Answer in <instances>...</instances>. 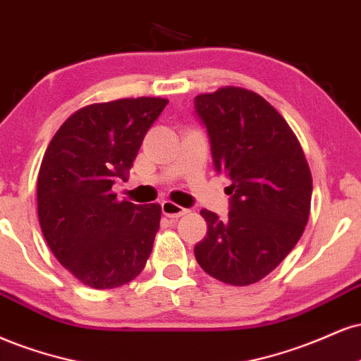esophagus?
Listing matches in <instances>:
<instances>
[{"mask_svg":"<svg viewBox=\"0 0 361 361\" xmlns=\"http://www.w3.org/2000/svg\"><path fill=\"white\" fill-rule=\"evenodd\" d=\"M162 213L167 216V218H180V216L188 214V209L172 201H164L162 202Z\"/></svg>","mask_w":361,"mask_h":361,"instance_id":"34e87169","label":"esophagus"}]
</instances>
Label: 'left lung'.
Returning <instances> with one entry per match:
<instances>
[{
  "label": "left lung",
  "instance_id": "1",
  "mask_svg": "<svg viewBox=\"0 0 361 361\" xmlns=\"http://www.w3.org/2000/svg\"><path fill=\"white\" fill-rule=\"evenodd\" d=\"M194 108L214 169L231 180L228 219L201 211L207 233L194 255L211 277L250 286L272 272L302 236L311 171L294 131L257 92L226 86L196 96Z\"/></svg>",
  "mask_w": 361,
  "mask_h": 361
}]
</instances>
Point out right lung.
Segmentation results:
<instances>
[{
    "label": "right lung",
    "mask_w": 361,
    "mask_h": 361,
    "mask_svg": "<svg viewBox=\"0 0 361 361\" xmlns=\"http://www.w3.org/2000/svg\"><path fill=\"white\" fill-rule=\"evenodd\" d=\"M169 101L128 97L84 106L47 147L37 180L38 221L52 253L84 286L114 289L145 267L162 207L116 201L147 131Z\"/></svg>",
    "instance_id": "1"
}]
</instances>
